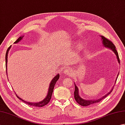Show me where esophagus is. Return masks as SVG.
Returning a JSON list of instances; mask_svg holds the SVG:
<instances>
[{
	"label": "esophagus",
	"instance_id": "obj_1",
	"mask_svg": "<svg viewBox=\"0 0 125 125\" xmlns=\"http://www.w3.org/2000/svg\"><path fill=\"white\" fill-rule=\"evenodd\" d=\"M64 73L65 75H68V74L70 73L71 71H70V70L69 69H65Z\"/></svg>",
	"mask_w": 125,
	"mask_h": 125
}]
</instances>
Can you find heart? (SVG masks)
I'll return each instance as SVG.
<instances>
[{"label":"heart","mask_w":125,"mask_h":125,"mask_svg":"<svg viewBox=\"0 0 125 125\" xmlns=\"http://www.w3.org/2000/svg\"><path fill=\"white\" fill-rule=\"evenodd\" d=\"M78 48L79 49H81L82 48V45L80 44L79 45V47H78Z\"/></svg>","instance_id":"obj_1"}]
</instances>
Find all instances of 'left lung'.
<instances>
[{
	"label": "left lung",
	"instance_id": "left-lung-1",
	"mask_svg": "<svg viewBox=\"0 0 125 125\" xmlns=\"http://www.w3.org/2000/svg\"><path fill=\"white\" fill-rule=\"evenodd\" d=\"M101 36V38H102L103 46H104V47L108 48H109L111 50H112V51L115 53V54L116 56V58H117L118 62H119V63H120V60H119L118 52L116 51V50L115 49V46L112 43V42L109 40L108 39L105 38L104 36ZM118 75L117 77H116V80L118 78ZM116 80H115V82H116ZM75 91H74V97H75V99L76 102L78 103V104H79L81 105V106H87L90 105L91 104H93L99 102L100 101H101L103 99H104V98H105L106 96H107L108 94H110L113 89V87L112 89H111V91L108 92V94L104 95L103 97H102L101 98H99V99H98L96 100H85L79 96V92H78V89L77 86L75 84Z\"/></svg>",
	"mask_w": 125,
	"mask_h": 125
}]
</instances>
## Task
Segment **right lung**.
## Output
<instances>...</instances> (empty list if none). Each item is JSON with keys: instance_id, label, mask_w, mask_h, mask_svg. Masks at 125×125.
I'll list each match as a JSON object with an SVG mask.
<instances>
[{"instance_id": "1", "label": "right lung", "mask_w": 125, "mask_h": 125, "mask_svg": "<svg viewBox=\"0 0 125 125\" xmlns=\"http://www.w3.org/2000/svg\"><path fill=\"white\" fill-rule=\"evenodd\" d=\"M23 36H20L19 38L16 41H15L14 42V43H18L22 39ZM10 47H11V46H10V47L9 48L7 49V52L6 53V56H5V61H6V73H7V57H8V53H9V50L10 49ZM60 77V75L59 74H57V75L55 76L54 78H52V81H51L49 85V89H48V94L46 97L44 98V99L41 101V102H38V103H30V102H26V101H25L24 100L22 99L21 98H20L19 97H18V95H17V94H16V95H17V97L19 98V99H20L21 100H22V102H25V103L27 104L28 105H30V106H36V107H42V106H44L46 105H47L48 103L49 102L50 100L51 99V98H52V92H53V90H54V86H55V85L56 83V82L58 80V79H59Z\"/></svg>"}]
</instances>
